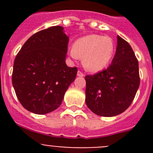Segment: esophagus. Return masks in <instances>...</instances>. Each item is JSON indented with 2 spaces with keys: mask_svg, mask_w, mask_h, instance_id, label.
Instances as JSON below:
<instances>
[{
  "mask_svg": "<svg viewBox=\"0 0 153 153\" xmlns=\"http://www.w3.org/2000/svg\"><path fill=\"white\" fill-rule=\"evenodd\" d=\"M77 75H78V76H79V77H84V74L82 72H81L80 70H78V72H77Z\"/></svg>",
  "mask_w": 153,
  "mask_h": 153,
  "instance_id": "1",
  "label": "esophagus"
}]
</instances>
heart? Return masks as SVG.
I'll use <instances>...</instances> for the list:
<instances>
[{
    "instance_id": "1",
    "label": "heart",
    "mask_w": 153,
    "mask_h": 153,
    "mask_svg": "<svg viewBox=\"0 0 153 153\" xmlns=\"http://www.w3.org/2000/svg\"><path fill=\"white\" fill-rule=\"evenodd\" d=\"M115 53V44L110 37L89 35L78 38L73 44L69 55L81 58L87 71L98 72L109 65Z\"/></svg>"
}]
</instances>
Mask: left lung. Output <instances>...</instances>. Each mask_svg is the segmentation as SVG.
<instances>
[{
    "label": "left lung",
    "mask_w": 153,
    "mask_h": 153,
    "mask_svg": "<svg viewBox=\"0 0 153 153\" xmlns=\"http://www.w3.org/2000/svg\"><path fill=\"white\" fill-rule=\"evenodd\" d=\"M116 52L106 69L86 75V104L96 115L112 117L132 104L140 85L138 61L132 47L118 35Z\"/></svg>",
    "instance_id": "1"
}]
</instances>
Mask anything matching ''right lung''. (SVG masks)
<instances>
[{
    "label": "right lung",
    "instance_id": "obj_1",
    "mask_svg": "<svg viewBox=\"0 0 153 153\" xmlns=\"http://www.w3.org/2000/svg\"><path fill=\"white\" fill-rule=\"evenodd\" d=\"M69 37L61 26L34 34L15 59L12 85L21 105L44 115L59 107L64 94L75 79L78 69L65 60Z\"/></svg>",
    "mask_w": 153,
    "mask_h": 153
}]
</instances>
